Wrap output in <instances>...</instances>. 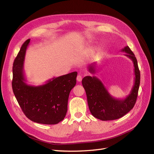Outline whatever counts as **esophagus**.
Segmentation results:
<instances>
[{"instance_id":"esophagus-1","label":"esophagus","mask_w":154,"mask_h":154,"mask_svg":"<svg viewBox=\"0 0 154 154\" xmlns=\"http://www.w3.org/2000/svg\"><path fill=\"white\" fill-rule=\"evenodd\" d=\"M76 80L78 82H81L82 80V76L79 74V75H78V76H77Z\"/></svg>"}]
</instances>
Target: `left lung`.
Listing matches in <instances>:
<instances>
[{"label":"left lung","instance_id":"left-lung-1","mask_svg":"<svg viewBox=\"0 0 154 154\" xmlns=\"http://www.w3.org/2000/svg\"><path fill=\"white\" fill-rule=\"evenodd\" d=\"M125 54L132 60L134 67V83L130 94L125 98L117 99L110 95L108 90L99 78L96 76H87L83 78L82 85L85 88L88 108L92 115L102 121L117 119L123 117L133 109L137 97L140 84V71L138 68L137 59L128 46L122 49ZM91 73L97 72L96 63L88 66Z\"/></svg>","mask_w":154,"mask_h":154}]
</instances>
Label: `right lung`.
Masks as SVG:
<instances>
[{
  "label": "right lung",
  "mask_w": 154,
  "mask_h": 154,
  "mask_svg": "<svg viewBox=\"0 0 154 154\" xmlns=\"http://www.w3.org/2000/svg\"><path fill=\"white\" fill-rule=\"evenodd\" d=\"M29 42L28 39L23 44L13 63V93L23 112L32 122L45 125L57 124L66 117L69 96L76 83L77 72L54 77L42 85L27 84L24 63Z\"/></svg>",
  "instance_id": "add662e5"
}]
</instances>
